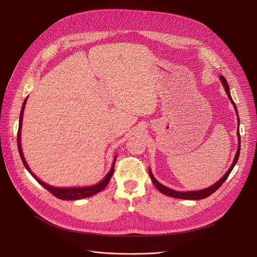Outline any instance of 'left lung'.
Wrapping results in <instances>:
<instances>
[{
  "label": "left lung",
  "mask_w": 257,
  "mask_h": 257,
  "mask_svg": "<svg viewBox=\"0 0 257 257\" xmlns=\"http://www.w3.org/2000/svg\"><path fill=\"white\" fill-rule=\"evenodd\" d=\"M220 80L221 82L225 88V91L227 93L228 98L230 99L231 103L233 104L234 106V109H235V112H236V115H237V119H238V125H239V117H238V114H237V109H236V106L230 96V92H229V85L227 83V80L222 76L220 75ZM237 138H238V147H237V151H236V154H235V157H234V160L233 163L231 165V167L229 168V170L226 172V174L224 175V176L218 181L215 182L214 184H212L211 186L207 187V188H204V190H200V191H195V192H177V191H174V190H171V188L165 186L161 184L160 182H158L155 177L153 176V174L151 172V170H149V175L151 177V180L153 182V184L155 185V187L157 188V190L164 195H167L169 197H173V198H178V199H185V200H200V199H204V198H207L208 196H210L211 194H213L215 191L218 190V188L225 182V180L227 179V177L229 176V174L231 173L232 169L234 168L235 164L237 163V159H238V156H239V150H240V137H239V131H238V127H237Z\"/></svg>",
  "instance_id": "1"
}]
</instances>
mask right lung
Returning <instances> with one entry per match:
<instances>
[{
  "label": "right lung",
  "instance_id": "add662e5",
  "mask_svg": "<svg viewBox=\"0 0 257 257\" xmlns=\"http://www.w3.org/2000/svg\"><path fill=\"white\" fill-rule=\"evenodd\" d=\"M27 99H28V97H27L23 103V106H22V110H21V114H20V123H19V131H18V148H19V152H20V156L22 158V161L23 164L25 166V168L29 171V173L32 175V176L35 178V180L39 183L42 184L47 191H49L53 196H55L56 198L58 199H61V200H80V199H83V198H87V197H90V196H93L94 194H97L101 191H103L104 188L106 187V185L108 184V182L110 181V178L112 176L113 174V171H114V164H115V159H116V156L114 157L113 159V163H112V167L110 169V171L107 173V175L105 176V178L100 181L99 183L94 184V185H91V186H86V187H54V186H51L45 182H43L42 180H39L35 175L32 173V171L30 170L29 166L27 165L26 160H25V157L23 155V151H22V147H21V129H22V121H23V114H24V109H25V105H26V102H27Z\"/></svg>",
  "mask_w": 257,
  "mask_h": 257
}]
</instances>
